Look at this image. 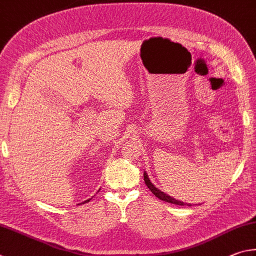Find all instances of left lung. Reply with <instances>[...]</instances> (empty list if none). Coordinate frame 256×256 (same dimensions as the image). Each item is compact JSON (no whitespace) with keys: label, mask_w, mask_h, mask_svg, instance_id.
Returning <instances> with one entry per match:
<instances>
[{"label":"left lung","mask_w":256,"mask_h":256,"mask_svg":"<svg viewBox=\"0 0 256 256\" xmlns=\"http://www.w3.org/2000/svg\"><path fill=\"white\" fill-rule=\"evenodd\" d=\"M144 180H145L146 186H148V189L152 191V194H153L155 196H158V199L165 201V202L173 204H178V206H184V204H186L184 202H182V201H178V200H176V199H174V198H172V196H168L166 194H164V192L158 190V188H156V186L153 184V183L150 182V178H148V176H147L146 172H144ZM186 206H191V204H188Z\"/></svg>","instance_id":"1"}]
</instances>
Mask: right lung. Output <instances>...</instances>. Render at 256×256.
<instances>
[{
  "label": "right lung",
  "instance_id": "add662e5",
  "mask_svg": "<svg viewBox=\"0 0 256 256\" xmlns=\"http://www.w3.org/2000/svg\"><path fill=\"white\" fill-rule=\"evenodd\" d=\"M90 200H91V199H88V200H85V201H84V202H88V201H90Z\"/></svg>",
  "mask_w": 256,
  "mask_h": 256
}]
</instances>
